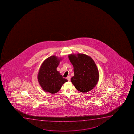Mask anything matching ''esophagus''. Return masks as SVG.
Listing matches in <instances>:
<instances>
[{"instance_id":"esophagus-1","label":"esophagus","mask_w":134,"mask_h":134,"mask_svg":"<svg viewBox=\"0 0 134 134\" xmlns=\"http://www.w3.org/2000/svg\"><path fill=\"white\" fill-rule=\"evenodd\" d=\"M67 79L69 81L70 80V76H68L67 77Z\"/></svg>"}]
</instances>
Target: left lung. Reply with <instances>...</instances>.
Segmentation results:
<instances>
[{
    "mask_svg": "<svg viewBox=\"0 0 134 134\" xmlns=\"http://www.w3.org/2000/svg\"><path fill=\"white\" fill-rule=\"evenodd\" d=\"M74 66V75L71 81L76 89L85 93L93 89L99 79V72L94 60L84 54H71L68 55Z\"/></svg>",
    "mask_w": 134,
    "mask_h": 134,
    "instance_id": "1",
    "label": "left lung"
}]
</instances>
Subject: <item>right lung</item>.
<instances>
[{"instance_id":"right-lung-1","label":"right lung","mask_w":134,"mask_h":134,"mask_svg":"<svg viewBox=\"0 0 134 134\" xmlns=\"http://www.w3.org/2000/svg\"><path fill=\"white\" fill-rule=\"evenodd\" d=\"M62 60L55 55L49 57L43 62L38 74V83L47 92L55 94L58 92L68 80L63 78L57 68Z\"/></svg>"}]
</instances>
